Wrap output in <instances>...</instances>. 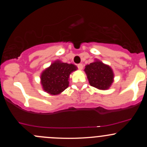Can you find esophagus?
Segmentation results:
<instances>
[{"label":"esophagus","mask_w":147,"mask_h":147,"mask_svg":"<svg viewBox=\"0 0 147 147\" xmlns=\"http://www.w3.org/2000/svg\"><path fill=\"white\" fill-rule=\"evenodd\" d=\"M78 69H82L83 68L82 64H78Z\"/></svg>","instance_id":"34e87169"}]
</instances>
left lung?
I'll return each instance as SVG.
<instances>
[{"mask_svg": "<svg viewBox=\"0 0 147 147\" xmlns=\"http://www.w3.org/2000/svg\"><path fill=\"white\" fill-rule=\"evenodd\" d=\"M84 71L90 85L99 90H108L114 82L115 75L111 67L97 59L86 65Z\"/></svg>", "mask_w": 147, "mask_h": 147, "instance_id": "1", "label": "left lung"}]
</instances>
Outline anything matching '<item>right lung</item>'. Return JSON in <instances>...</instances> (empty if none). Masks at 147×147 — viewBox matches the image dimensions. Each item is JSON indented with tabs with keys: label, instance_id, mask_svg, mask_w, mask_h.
<instances>
[{
	"label": "right lung",
	"instance_id": "add662e5",
	"mask_svg": "<svg viewBox=\"0 0 147 147\" xmlns=\"http://www.w3.org/2000/svg\"><path fill=\"white\" fill-rule=\"evenodd\" d=\"M77 69L76 65L55 60L41 73L42 90L51 95L60 94L67 88L69 75Z\"/></svg>",
	"mask_w": 147,
	"mask_h": 147
}]
</instances>
